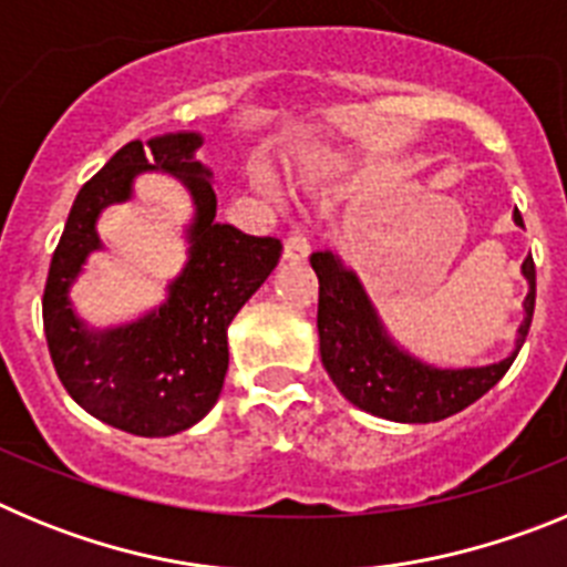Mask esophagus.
I'll return each mask as SVG.
<instances>
[{"instance_id": "esophagus-1", "label": "esophagus", "mask_w": 567, "mask_h": 567, "mask_svg": "<svg viewBox=\"0 0 567 567\" xmlns=\"http://www.w3.org/2000/svg\"><path fill=\"white\" fill-rule=\"evenodd\" d=\"M309 258V240L307 235L300 233V227L289 229L287 240H284V260L289 264H300V260Z\"/></svg>"}]
</instances>
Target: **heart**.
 <instances>
[{"label":"heart","instance_id":"obj_1","mask_svg":"<svg viewBox=\"0 0 567 567\" xmlns=\"http://www.w3.org/2000/svg\"><path fill=\"white\" fill-rule=\"evenodd\" d=\"M360 169H363V164L360 162H334L329 164V167H323L320 173L312 175V182H332V178H354V175H360ZM249 182H252V187L258 189V193H272V184H269V175L264 173L260 167H252L249 169Z\"/></svg>","mask_w":567,"mask_h":567}]
</instances>
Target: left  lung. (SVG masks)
Instances as JSON below:
<instances>
[{"instance_id":"left-lung-1","label":"left lung","mask_w":567,"mask_h":567,"mask_svg":"<svg viewBox=\"0 0 567 567\" xmlns=\"http://www.w3.org/2000/svg\"><path fill=\"white\" fill-rule=\"evenodd\" d=\"M514 224L525 229L519 209H514ZM309 260L320 284L318 338L323 369L349 403L374 417L437 423L463 412L503 380L528 338L537 300V272L530 255L519 269L528 280V295L523 300V323L514 349L503 360L485 365H437L409 352L389 332L360 275L340 258L338 249L312 252Z\"/></svg>"}]
</instances>
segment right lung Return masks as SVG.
<instances>
[{
  "label": "right lung",
  "instance_id": "right-lung-1",
  "mask_svg": "<svg viewBox=\"0 0 567 567\" xmlns=\"http://www.w3.org/2000/svg\"><path fill=\"white\" fill-rule=\"evenodd\" d=\"M202 144L195 130L124 144L79 189L50 260L42 315L59 380L84 412L135 437H169L207 417L227 378L229 323L284 249L278 238L215 221L213 169L195 158ZM144 172L173 174L188 189V260L158 308L115 328H90L69 292L89 255L103 248L101 213L132 200L134 178Z\"/></svg>",
  "mask_w": 567,
  "mask_h": 567
}]
</instances>
